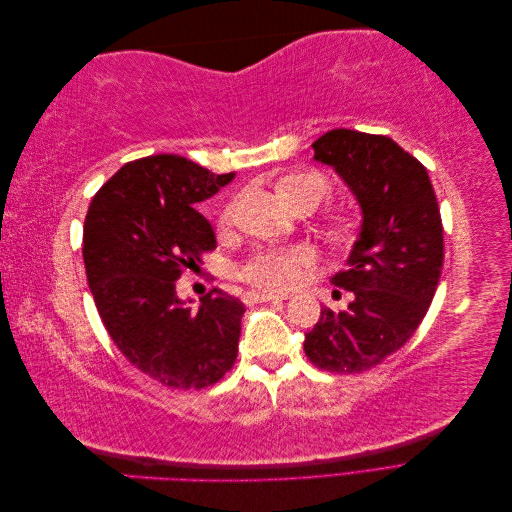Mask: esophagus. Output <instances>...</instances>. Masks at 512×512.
<instances>
[{"mask_svg": "<svg viewBox=\"0 0 512 512\" xmlns=\"http://www.w3.org/2000/svg\"><path fill=\"white\" fill-rule=\"evenodd\" d=\"M282 299H286V294L267 292V290H247V292L243 294V303H245V305L265 303V301H282Z\"/></svg>", "mask_w": 512, "mask_h": 512, "instance_id": "obj_1", "label": "esophagus"}]
</instances>
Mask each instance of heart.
I'll return each mask as SVG.
<instances>
[{
	"mask_svg": "<svg viewBox=\"0 0 512 512\" xmlns=\"http://www.w3.org/2000/svg\"><path fill=\"white\" fill-rule=\"evenodd\" d=\"M277 190L294 207L309 198H318L327 194V181L318 173H294L286 175L277 183ZM235 207H228L222 215V224H230ZM312 258L303 247L297 250H282V252H265L254 256L243 267V277L260 288H275L284 290L297 284L303 275V267Z\"/></svg>",
	"mask_w": 512,
	"mask_h": 512,
	"instance_id": "obj_1",
	"label": "heart"
}]
</instances>
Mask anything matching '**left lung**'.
I'll return each instance as SVG.
<instances>
[{
    "mask_svg": "<svg viewBox=\"0 0 512 512\" xmlns=\"http://www.w3.org/2000/svg\"><path fill=\"white\" fill-rule=\"evenodd\" d=\"M361 209L346 269L331 277L354 299L346 312L322 307L305 333V354L320 369L359 374L404 346L436 294L444 235L425 166L393 138L337 128L312 145Z\"/></svg>",
    "mask_w": 512,
    "mask_h": 512,
    "instance_id": "left-lung-1",
    "label": "left lung"
}]
</instances>
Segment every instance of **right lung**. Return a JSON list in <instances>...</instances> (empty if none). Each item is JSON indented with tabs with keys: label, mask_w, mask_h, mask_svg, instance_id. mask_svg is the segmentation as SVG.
Returning <instances> with one entry per match:
<instances>
[{
	"label": "right lung",
	"mask_w": 512,
	"mask_h": 512,
	"mask_svg": "<svg viewBox=\"0 0 512 512\" xmlns=\"http://www.w3.org/2000/svg\"><path fill=\"white\" fill-rule=\"evenodd\" d=\"M232 179L173 153L141 158L102 185L85 218L87 284L108 335L134 367L173 389L218 382L237 359L243 303L213 288L192 307L175 286L218 247L196 203Z\"/></svg>",
	"instance_id": "right-lung-1"
}]
</instances>
